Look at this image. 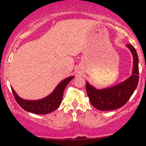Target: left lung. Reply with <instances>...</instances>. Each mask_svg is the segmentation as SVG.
<instances>
[{
    "label": "left lung",
    "mask_w": 146,
    "mask_h": 146,
    "mask_svg": "<svg viewBox=\"0 0 146 146\" xmlns=\"http://www.w3.org/2000/svg\"><path fill=\"white\" fill-rule=\"evenodd\" d=\"M133 58L132 75L124 81L110 88L97 89L86 82V90L90 103L100 111L114 110L123 107L136 89L139 78L138 57L134 47L127 44Z\"/></svg>",
    "instance_id": "1"
}]
</instances>
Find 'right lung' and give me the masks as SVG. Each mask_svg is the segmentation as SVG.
Masks as SVG:
<instances>
[{
  "label": "right lung",
  "mask_w": 146,
  "mask_h": 146,
  "mask_svg": "<svg viewBox=\"0 0 146 146\" xmlns=\"http://www.w3.org/2000/svg\"><path fill=\"white\" fill-rule=\"evenodd\" d=\"M74 78L70 76L62 80L54 90L46 98L37 100H27L20 98L11 87L12 92L17 104L25 111L36 114H46L52 112L59 107L63 99V94L66 85Z\"/></svg>",
  "instance_id": "right-lung-1"
}]
</instances>
